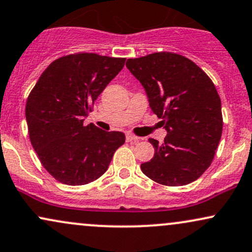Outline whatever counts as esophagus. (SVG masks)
<instances>
[{"mask_svg": "<svg viewBox=\"0 0 252 252\" xmlns=\"http://www.w3.org/2000/svg\"><path fill=\"white\" fill-rule=\"evenodd\" d=\"M126 142H138L141 138L137 137V136L132 135V134H126Z\"/></svg>", "mask_w": 252, "mask_h": 252, "instance_id": "1", "label": "esophagus"}]
</instances>
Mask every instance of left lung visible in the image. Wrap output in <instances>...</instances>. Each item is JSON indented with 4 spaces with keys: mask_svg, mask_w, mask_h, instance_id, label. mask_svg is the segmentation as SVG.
Instances as JSON below:
<instances>
[{
    "mask_svg": "<svg viewBox=\"0 0 252 252\" xmlns=\"http://www.w3.org/2000/svg\"><path fill=\"white\" fill-rule=\"evenodd\" d=\"M126 68L147 92L168 135L149 138L155 155L141 169L150 180L181 187L201 177L213 162L223 130L220 98L211 78L180 54L159 51L129 59Z\"/></svg>",
    "mask_w": 252,
    "mask_h": 252,
    "instance_id": "obj_1",
    "label": "left lung"
}]
</instances>
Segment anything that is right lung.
<instances>
[{
	"label": "right lung",
	"instance_id": "right-lung-1",
	"mask_svg": "<svg viewBox=\"0 0 252 252\" xmlns=\"http://www.w3.org/2000/svg\"><path fill=\"white\" fill-rule=\"evenodd\" d=\"M124 63L123 57L84 51L62 56L30 92L26 104L30 142L45 170L61 183L83 186L101 177L126 142L123 132L83 124Z\"/></svg>",
	"mask_w": 252,
	"mask_h": 252
}]
</instances>
